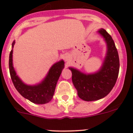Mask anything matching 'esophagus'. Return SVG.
<instances>
[{
  "label": "esophagus",
  "instance_id": "34e87169",
  "mask_svg": "<svg viewBox=\"0 0 133 133\" xmlns=\"http://www.w3.org/2000/svg\"><path fill=\"white\" fill-rule=\"evenodd\" d=\"M64 58H65V60H66V61L68 60V57H67L66 56H65V57H64Z\"/></svg>",
  "mask_w": 133,
  "mask_h": 133
}]
</instances>
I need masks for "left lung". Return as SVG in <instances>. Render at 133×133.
<instances>
[{
  "mask_svg": "<svg viewBox=\"0 0 133 133\" xmlns=\"http://www.w3.org/2000/svg\"><path fill=\"white\" fill-rule=\"evenodd\" d=\"M98 32L105 38L108 49L99 71L87 75L75 68H69L78 97L86 101L98 100L106 96L116 83L119 72V58L114 40L105 30L100 29Z\"/></svg>",
  "mask_w": 133,
  "mask_h": 133,
  "instance_id": "8db88e82",
  "label": "left lung"
}]
</instances>
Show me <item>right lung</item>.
<instances>
[{"instance_id": "1", "label": "right lung", "mask_w": 133, "mask_h": 133, "mask_svg": "<svg viewBox=\"0 0 133 133\" xmlns=\"http://www.w3.org/2000/svg\"><path fill=\"white\" fill-rule=\"evenodd\" d=\"M15 43V42H12V48ZM64 64L63 60L56 63L50 68L48 75L41 83L35 85H28L24 84L16 75L12 65V50L9 55L10 75L15 88L22 96L36 104H45L52 99L57 82L64 68Z\"/></svg>"}]
</instances>
